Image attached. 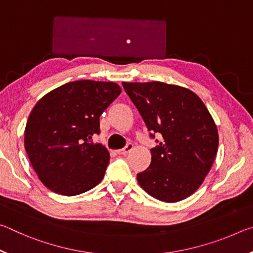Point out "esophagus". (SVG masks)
<instances>
[{"instance_id": "esophagus-1", "label": "esophagus", "mask_w": 253, "mask_h": 253, "mask_svg": "<svg viewBox=\"0 0 253 253\" xmlns=\"http://www.w3.org/2000/svg\"><path fill=\"white\" fill-rule=\"evenodd\" d=\"M132 149H134V145H132L131 143H129V144L126 145L125 148L119 149V151H117V153L119 154V155H126V154L130 153V152L132 151Z\"/></svg>"}]
</instances>
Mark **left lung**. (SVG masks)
<instances>
[{
	"mask_svg": "<svg viewBox=\"0 0 253 253\" xmlns=\"http://www.w3.org/2000/svg\"><path fill=\"white\" fill-rule=\"evenodd\" d=\"M123 87L148 130L163 137L151 149L149 168L137 174L139 185L166 203L188 198L203 183L219 146L217 128L207 106L181 85L152 81L123 83Z\"/></svg>",
	"mask_w": 253,
	"mask_h": 253,
	"instance_id": "8db88e82",
	"label": "left lung"
}]
</instances>
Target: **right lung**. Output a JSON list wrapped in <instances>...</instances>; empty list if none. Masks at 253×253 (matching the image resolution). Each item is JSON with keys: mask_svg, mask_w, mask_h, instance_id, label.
Segmentation results:
<instances>
[{"mask_svg": "<svg viewBox=\"0 0 253 253\" xmlns=\"http://www.w3.org/2000/svg\"><path fill=\"white\" fill-rule=\"evenodd\" d=\"M116 83L79 80L53 89L37 102L24 130L34 172L57 194L74 196L101 182L109 153L93 143L99 117L121 95Z\"/></svg>", "mask_w": 253, "mask_h": 253, "instance_id": "obj_1", "label": "right lung"}]
</instances>
